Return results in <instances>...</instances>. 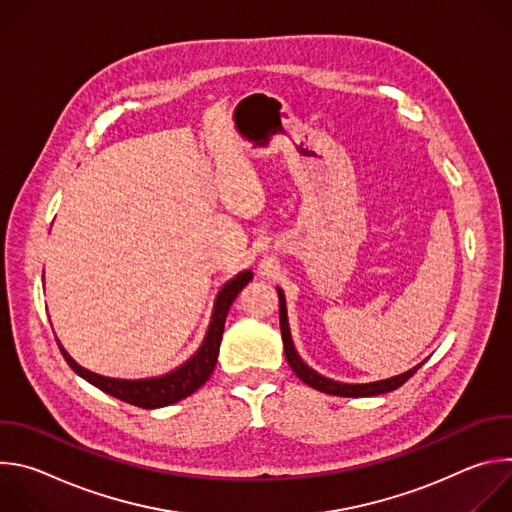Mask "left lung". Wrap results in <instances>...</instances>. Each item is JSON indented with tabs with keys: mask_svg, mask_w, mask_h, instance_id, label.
Masks as SVG:
<instances>
[{
	"mask_svg": "<svg viewBox=\"0 0 512 512\" xmlns=\"http://www.w3.org/2000/svg\"><path fill=\"white\" fill-rule=\"evenodd\" d=\"M277 294H279V326H281V338H283V352H285V358L289 362V367L294 369V373L310 387L322 391V393H328V395H336V397H373V395H383V393H389V391H395L399 389L403 383H407L415 373L417 369L421 367V364H417V367H413L411 371L403 373V375H397V377H391V379H385V381H375V383H362V385H348V383H338V381H332V379H326L322 377L320 373H316L314 369H310L308 364L300 358V354L296 352V346H294V340H291V334H289V324H287V310H285V296L283 291L277 287Z\"/></svg>",
	"mask_w": 512,
	"mask_h": 512,
	"instance_id": "obj_1",
	"label": "left lung"
}]
</instances>
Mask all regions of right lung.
Returning <instances> with one entry per match:
<instances>
[{"instance_id":"right-lung-1","label":"right lung","mask_w":512,"mask_h":512,"mask_svg":"<svg viewBox=\"0 0 512 512\" xmlns=\"http://www.w3.org/2000/svg\"><path fill=\"white\" fill-rule=\"evenodd\" d=\"M251 279H253V273L247 269L223 285V289L218 291V296H216L210 326L204 336V342L200 344V348L196 350V354L190 360L180 364L178 369L170 371L168 375L154 377V379H135V381L101 377L97 373L83 369L81 364H77V360H72V356L56 340L58 348L64 354L72 371L111 397H117L129 405H135L141 409H158V407L178 403V401L186 399L188 395H192L196 389H200L212 375V371L216 367L218 348H221L229 308L233 306L235 298L239 296V291Z\"/></svg>"}]
</instances>
